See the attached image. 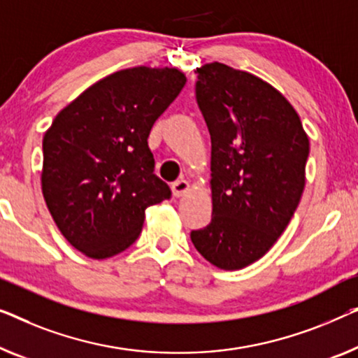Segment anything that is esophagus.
Returning <instances> with one entry per match:
<instances>
[{
    "instance_id": "obj_1",
    "label": "esophagus",
    "mask_w": 358,
    "mask_h": 358,
    "mask_svg": "<svg viewBox=\"0 0 358 358\" xmlns=\"http://www.w3.org/2000/svg\"><path fill=\"white\" fill-rule=\"evenodd\" d=\"M171 189H173V195L178 196V199H179V196H182V195L187 194L189 189H190V185H189L187 180L180 179V180H176V182L171 184Z\"/></svg>"
}]
</instances>
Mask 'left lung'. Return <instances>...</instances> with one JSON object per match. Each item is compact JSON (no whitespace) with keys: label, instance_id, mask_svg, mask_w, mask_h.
Listing matches in <instances>:
<instances>
[{"label":"left lung","instance_id":"8db88e82","mask_svg":"<svg viewBox=\"0 0 358 358\" xmlns=\"http://www.w3.org/2000/svg\"><path fill=\"white\" fill-rule=\"evenodd\" d=\"M195 96L211 137L213 216L190 239L216 268L260 260L286 229L305 187L310 142L273 85L222 63L196 69Z\"/></svg>","mask_w":358,"mask_h":358}]
</instances>
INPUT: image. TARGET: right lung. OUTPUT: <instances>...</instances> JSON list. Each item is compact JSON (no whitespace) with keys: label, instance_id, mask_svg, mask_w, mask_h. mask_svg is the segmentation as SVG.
I'll use <instances>...</instances> for the list:
<instances>
[{"label":"right lung","instance_id":"obj_1","mask_svg":"<svg viewBox=\"0 0 358 358\" xmlns=\"http://www.w3.org/2000/svg\"><path fill=\"white\" fill-rule=\"evenodd\" d=\"M176 67L138 66L98 80L43 137L41 192L72 247L103 260L131 247L145 210L171 199L147 138L185 85Z\"/></svg>","mask_w":358,"mask_h":358}]
</instances>
